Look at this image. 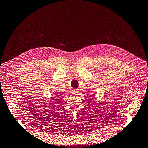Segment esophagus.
Listing matches in <instances>:
<instances>
[{"mask_svg":"<svg viewBox=\"0 0 148 148\" xmlns=\"http://www.w3.org/2000/svg\"><path fill=\"white\" fill-rule=\"evenodd\" d=\"M78 91H79L78 89H74V90H73V93H74V94L78 93Z\"/></svg>","mask_w":148,"mask_h":148,"instance_id":"esophagus-1","label":"esophagus"}]
</instances>
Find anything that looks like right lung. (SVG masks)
<instances>
[{"instance_id":"add662e5","label":"right lung","mask_w":148,"mask_h":148,"mask_svg":"<svg viewBox=\"0 0 148 148\" xmlns=\"http://www.w3.org/2000/svg\"><path fill=\"white\" fill-rule=\"evenodd\" d=\"M54 100H56V99H54Z\"/></svg>"}]
</instances>
